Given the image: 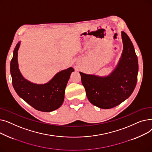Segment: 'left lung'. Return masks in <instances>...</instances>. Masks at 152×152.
<instances>
[{
    "mask_svg": "<svg viewBox=\"0 0 152 152\" xmlns=\"http://www.w3.org/2000/svg\"><path fill=\"white\" fill-rule=\"evenodd\" d=\"M123 50L117 67L107 77L81 72L82 84L87 97L94 105L103 109L113 108L128 98L137 81L138 59L129 36L121 32Z\"/></svg>",
    "mask_w": 152,
    "mask_h": 152,
    "instance_id": "left-lung-1",
    "label": "left lung"
}]
</instances>
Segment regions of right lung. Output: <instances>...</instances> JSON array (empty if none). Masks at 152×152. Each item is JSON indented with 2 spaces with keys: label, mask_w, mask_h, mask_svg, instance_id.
I'll list each match as a JSON object with an SVG mask.
<instances>
[{
  "label": "right lung",
  "mask_w": 152,
  "mask_h": 152,
  "mask_svg": "<svg viewBox=\"0 0 152 152\" xmlns=\"http://www.w3.org/2000/svg\"><path fill=\"white\" fill-rule=\"evenodd\" d=\"M20 42L16 45L10 62L12 84L19 96L37 110L50 112L58 109L64 101L65 92L73 68L60 71L45 84L31 83L20 73L18 65V50Z\"/></svg>",
  "instance_id": "right-lung-1"
}]
</instances>
